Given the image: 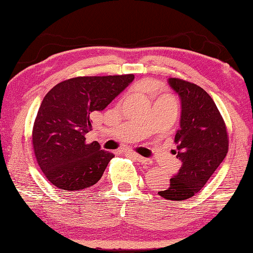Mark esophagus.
<instances>
[{"label":"esophagus","mask_w":253,"mask_h":253,"mask_svg":"<svg viewBox=\"0 0 253 253\" xmlns=\"http://www.w3.org/2000/svg\"><path fill=\"white\" fill-rule=\"evenodd\" d=\"M131 156L135 158L136 161H138L140 164L143 165H151L152 164V161L149 160V158H146V157H142L139 155H137V154H131Z\"/></svg>","instance_id":"esophagus-1"}]
</instances>
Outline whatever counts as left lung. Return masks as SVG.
Wrapping results in <instances>:
<instances>
[{"instance_id": "obj_1", "label": "left lung", "mask_w": 253, "mask_h": 253, "mask_svg": "<svg viewBox=\"0 0 253 253\" xmlns=\"http://www.w3.org/2000/svg\"><path fill=\"white\" fill-rule=\"evenodd\" d=\"M169 84L181 99L179 129L174 154L181 161L169 186L160 191L162 198L183 201L194 196L207 184L226 156L229 149L225 124L211 96L188 81L169 78Z\"/></svg>"}]
</instances>
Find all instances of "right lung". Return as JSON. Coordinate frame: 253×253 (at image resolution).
Returning a JSON list of instances; mask_svg holds the SVG:
<instances>
[{"label": "right lung", "instance_id": "obj_1", "mask_svg": "<svg viewBox=\"0 0 253 253\" xmlns=\"http://www.w3.org/2000/svg\"><path fill=\"white\" fill-rule=\"evenodd\" d=\"M134 75L77 77L55 84L38 111L33 149L46 179L60 190L83 191L99 181L115 155L97 142L85 144L91 117L134 80Z\"/></svg>", "mask_w": 253, "mask_h": 253}]
</instances>
